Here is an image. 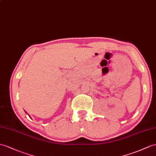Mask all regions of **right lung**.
Masks as SVG:
<instances>
[{
    "instance_id": "obj_1",
    "label": "right lung",
    "mask_w": 156,
    "mask_h": 156,
    "mask_svg": "<svg viewBox=\"0 0 156 156\" xmlns=\"http://www.w3.org/2000/svg\"><path fill=\"white\" fill-rule=\"evenodd\" d=\"M25 112H26V113H27V112H26V111H25Z\"/></svg>"
}]
</instances>
